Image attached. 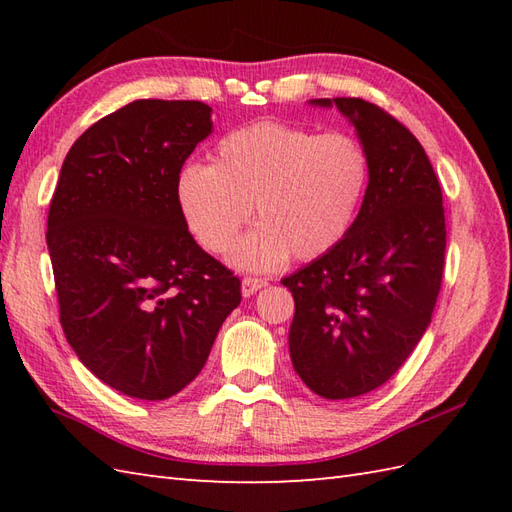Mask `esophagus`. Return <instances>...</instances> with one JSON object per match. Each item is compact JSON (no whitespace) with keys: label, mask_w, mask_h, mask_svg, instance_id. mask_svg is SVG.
I'll use <instances>...</instances> for the list:
<instances>
[{"label":"esophagus","mask_w":512,"mask_h":512,"mask_svg":"<svg viewBox=\"0 0 512 512\" xmlns=\"http://www.w3.org/2000/svg\"><path fill=\"white\" fill-rule=\"evenodd\" d=\"M268 286L266 279H257V277H244L242 279V297H253L257 290H262Z\"/></svg>","instance_id":"34e87169"}]
</instances>
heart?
<instances>
[{
  "mask_svg": "<svg viewBox=\"0 0 512 512\" xmlns=\"http://www.w3.org/2000/svg\"><path fill=\"white\" fill-rule=\"evenodd\" d=\"M367 182L369 158L356 138L264 121L226 134L213 165L182 167L176 202L184 224L211 253L233 248L255 204L259 224L231 262L266 273L290 255L308 262L339 246Z\"/></svg>",
  "mask_w": 512,
  "mask_h": 512,
  "instance_id": "heart-1",
  "label": "heart"
}]
</instances>
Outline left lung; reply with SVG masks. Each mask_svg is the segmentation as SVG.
Returning <instances> with one entry per match:
<instances>
[{
  "instance_id": "left-lung-1",
  "label": "left lung",
  "mask_w": 512,
  "mask_h": 512,
  "mask_svg": "<svg viewBox=\"0 0 512 512\" xmlns=\"http://www.w3.org/2000/svg\"><path fill=\"white\" fill-rule=\"evenodd\" d=\"M336 107L369 158V182L343 242L281 279L295 297L290 361L314 394L363 396L398 372L431 323L442 284V191L418 138L363 99Z\"/></svg>"
}]
</instances>
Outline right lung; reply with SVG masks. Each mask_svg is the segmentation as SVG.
Wrapping results in <instances>:
<instances>
[{"instance_id":"right-lung-1","label":"right lung","mask_w":512,"mask_h":512,"mask_svg":"<svg viewBox=\"0 0 512 512\" xmlns=\"http://www.w3.org/2000/svg\"><path fill=\"white\" fill-rule=\"evenodd\" d=\"M200 101L140 99L70 147L48 213L65 339L105 385L165 400L202 372L239 279L195 244L176 178L213 132Z\"/></svg>"}]
</instances>
